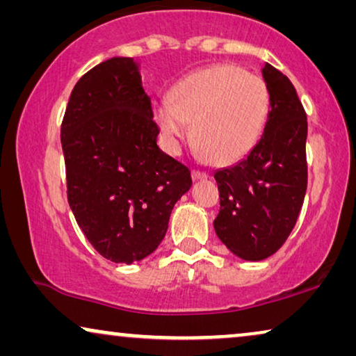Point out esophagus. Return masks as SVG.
Segmentation results:
<instances>
[{
    "label": "esophagus",
    "instance_id": "obj_1",
    "mask_svg": "<svg viewBox=\"0 0 356 356\" xmlns=\"http://www.w3.org/2000/svg\"><path fill=\"white\" fill-rule=\"evenodd\" d=\"M191 178H193V181H199V179H206L207 175L202 173V172H197V170H193Z\"/></svg>",
    "mask_w": 356,
    "mask_h": 356
}]
</instances>
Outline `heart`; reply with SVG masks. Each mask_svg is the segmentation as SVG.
Returning <instances> with one entry per match:
<instances>
[{"label":"heart","instance_id":"1","mask_svg":"<svg viewBox=\"0 0 356 356\" xmlns=\"http://www.w3.org/2000/svg\"><path fill=\"white\" fill-rule=\"evenodd\" d=\"M269 92L257 76L233 65L202 67L170 89L154 120L165 149L178 154L193 138L199 159L233 163L254 149L269 115Z\"/></svg>","mask_w":356,"mask_h":356}]
</instances>
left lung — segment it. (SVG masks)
<instances>
[{"instance_id":"8db88e82","label":"left lung","mask_w":356,"mask_h":356,"mask_svg":"<svg viewBox=\"0 0 356 356\" xmlns=\"http://www.w3.org/2000/svg\"><path fill=\"white\" fill-rule=\"evenodd\" d=\"M269 92V115L259 143L245 159L217 170L220 193L217 236L233 254L262 261L293 230L306 193L303 105L289 77L266 63L261 70Z\"/></svg>"}]
</instances>
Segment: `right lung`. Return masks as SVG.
<instances>
[{"mask_svg": "<svg viewBox=\"0 0 356 356\" xmlns=\"http://www.w3.org/2000/svg\"><path fill=\"white\" fill-rule=\"evenodd\" d=\"M139 61L113 56L77 81L61 124L67 202L102 256L133 264L157 250L191 173L157 145Z\"/></svg>", "mask_w": 356, "mask_h": 356, "instance_id": "1", "label": "right lung"}]
</instances>
